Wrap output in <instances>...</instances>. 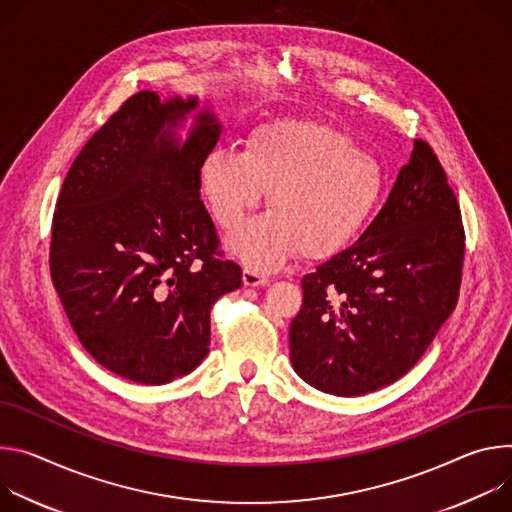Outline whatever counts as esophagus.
<instances>
[{
    "label": "esophagus",
    "mask_w": 512,
    "mask_h": 512,
    "mask_svg": "<svg viewBox=\"0 0 512 512\" xmlns=\"http://www.w3.org/2000/svg\"><path fill=\"white\" fill-rule=\"evenodd\" d=\"M242 280H244L246 287H264V285H268V278L262 272H258L256 268H250V266L244 268Z\"/></svg>",
    "instance_id": "1"
}]
</instances>
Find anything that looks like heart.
Returning <instances> with one entry per match:
<instances>
[{
	"mask_svg": "<svg viewBox=\"0 0 512 512\" xmlns=\"http://www.w3.org/2000/svg\"><path fill=\"white\" fill-rule=\"evenodd\" d=\"M213 219L234 232L266 191L272 211L232 236L230 248L270 270L295 252L319 260L346 248L370 221L382 191L380 164L329 126L276 120L256 126L244 152L213 148L199 166Z\"/></svg>",
	"mask_w": 512,
	"mask_h": 512,
	"instance_id": "b5f03b06",
	"label": "heart"
}]
</instances>
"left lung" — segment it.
I'll return each mask as SVG.
<instances>
[{"mask_svg":"<svg viewBox=\"0 0 512 512\" xmlns=\"http://www.w3.org/2000/svg\"><path fill=\"white\" fill-rule=\"evenodd\" d=\"M466 236L456 195L425 140L356 244L303 276L291 323L295 372L337 396L405 376L456 309Z\"/></svg>","mask_w":512,"mask_h":512,"instance_id":"obj_1","label":"left lung"}]
</instances>
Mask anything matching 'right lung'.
I'll return each mask as SVG.
<instances>
[{
	"label": "right lung",
	"instance_id": "add662e5",
	"mask_svg": "<svg viewBox=\"0 0 512 512\" xmlns=\"http://www.w3.org/2000/svg\"><path fill=\"white\" fill-rule=\"evenodd\" d=\"M197 97L132 95L89 138L65 177L50 276L83 348L109 372L166 384L209 352V313L242 287L201 201L199 166L221 124Z\"/></svg>",
	"mask_w": 512,
	"mask_h": 512
}]
</instances>
